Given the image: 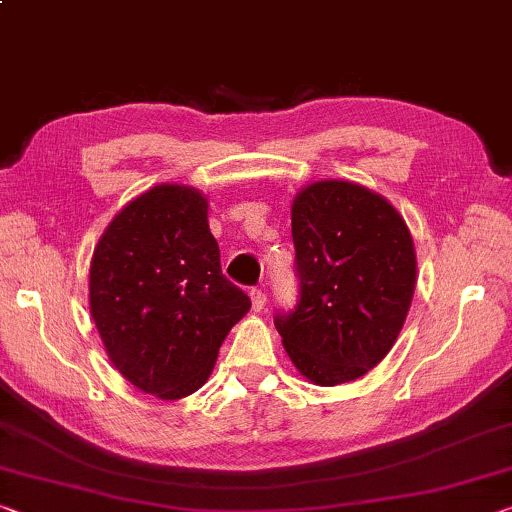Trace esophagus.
Wrapping results in <instances>:
<instances>
[{
    "label": "esophagus",
    "mask_w": 512,
    "mask_h": 512,
    "mask_svg": "<svg viewBox=\"0 0 512 512\" xmlns=\"http://www.w3.org/2000/svg\"><path fill=\"white\" fill-rule=\"evenodd\" d=\"M250 300H253V310H255V312L264 310V305H266V294H264L262 289H250Z\"/></svg>",
    "instance_id": "1"
}]
</instances>
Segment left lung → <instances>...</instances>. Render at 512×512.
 Returning <instances> with one entry per match:
<instances>
[{"instance_id": "left-lung-1", "label": "left lung", "mask_w": 512, "mask_h": 512, "mask_svg": "<svg viewBox=\"0 0 512 512\" xmlns=\"http://www.w3.org/2000/svg\"><path fill=\"white\" fill-rule=\"evenodd\" d=\"M298 303L275 314L285 351L314 385L351 383L385 358L417 282L403 216L367 186L326 180L291 205Z\"/></svg>"}]
</instances>
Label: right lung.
Returning a JSON list of instances; mask_svg holds the SVG:
<instances>
[{"instance_id": "right-lung-1", "label": "right lung", "mask_w": 512, "mask_h": 512, "mask_svg": "<svg viewBox=\"0 0 512 512\" xmlns=\"http://www.w3.org/2000/svg\"><path fill=\"white\" fill-rule=\"evenodd\" d=\"M88 300L109 360L134 387L173 401L207 383L250 298L221 271L207 198L159 184L97 241Z\"/></svg>"}]
</instances>
